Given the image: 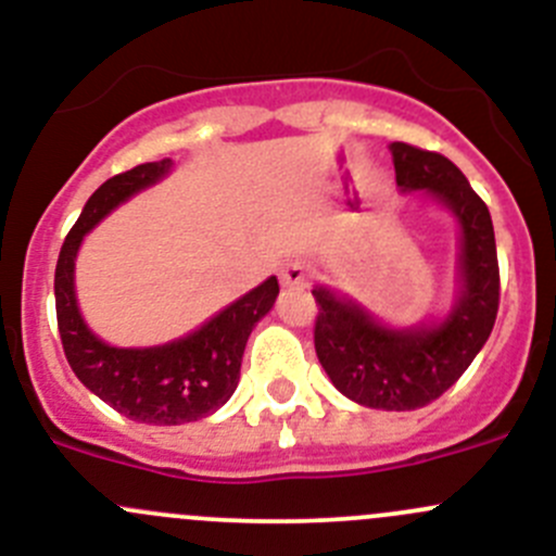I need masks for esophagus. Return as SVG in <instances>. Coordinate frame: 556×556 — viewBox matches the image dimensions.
<instances>
[{
    "label": "esophagus",
    "instance_id": "34e87169",
    "mask_svg": "<svg viewBox=\"0 0 556 556\" xmlns=\"http://www.w3.org/2000/svg\"><path fill=\"white\" fill-rule=\"evenodd\" d=\"M279 279H282L285 288H304L312 279V268L304 261H288L279 271Z\"/></svg>",
    "mask_w": 556,
    "mask_h": 556
}]
</instances>
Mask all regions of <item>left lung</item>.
I'll list each match as a JSON object with an SVG mask.
<instances>
[{"instance_id": "8db88e82", "label": "left lung", "mask_w": 556, "mask_h": 556, "mask_svg": "<svg viewBox=\"0 0 556 556\" xmlns=\"http://www.w3.org/2000/svg\"><path fill=\"white\" fill-rule=\"evenodd\" d=\"M403 193L425 190L444 201L463 228L459 288L450 317L430 328L392 330L328 288H314V350L336 390L384 412H412L444 395L492 333L501 304L495 231L484 201L441 153L392 142Z\"/></svg>"}]
</instances>
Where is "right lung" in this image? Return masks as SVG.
I'll return each instance as SVG.
<instances>
[{"label":"right lung","mask_w":556,"mask_h":556,"mask_svg":"<svg viewBox=\"0 0 556 556\" xmlns=\"http://www.w3.org/2000/svg\"><path fill=\"white\" fill-rule=\"evenodd\" d=\"M169 169L172 161L164 159L106 179L66 233L55 263V317L72 371L115 412L144 425H185L217 412L237 390L252 328L279 295L277 277H268L195 333L148 350H117L86 328L75 301V255L83 237L106 212Z\"/></svg>","instance_id":"right-lung-1"}]
</instances>
